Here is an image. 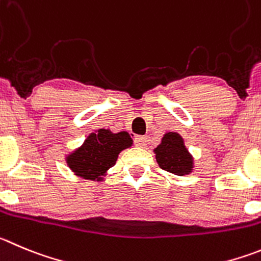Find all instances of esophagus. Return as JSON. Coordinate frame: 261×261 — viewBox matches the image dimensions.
Returning <instances> with one entry per match:
<instances>
[{
    "label": "esophagus",
    "instance_id": "esophagus-1",
    "mask_svg": "<svg viewBox=\"0 0 261 261\" xmlns=\"http://www.w3.org/2000/svg\"><path fill=\"white\" fill-rule=\"evenodd\" d=\"M148 138H145V136H135V139H134V143H135V145L136 147H140V148H143V147H145V145H147V140Z\"/></svg>",
    "mask_w": 261,
    "mask_h": 261
}]
</instances>
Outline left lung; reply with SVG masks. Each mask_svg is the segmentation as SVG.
Segmentation results:
<instances>
[{
    "label": "left lung",
    "mask_w": 261,
    "mask_h": 261,
    "mask_svg": "<svg viewBox=\"0 0 261 261\" xmlns=\"http://www.w3.org/2000/svg\"><path fill=\"white\" fill-rule=\"evenodd\" d=\"M154 153L158 166L165 171L182 176L191 174L193 170V157L177 133L165 134Z\"/></svg>",
    "instance_id": "1"
}]
</instances>
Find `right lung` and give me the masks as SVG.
<instances>
[{
  "instance_id": "add662e5",
  "label": "right lung",
  "mask_w": 261,
  "mask_h": 261,
  "mask_svg": "<svg viewBox=\"0 0 261 261\" xmlns=\"http://www.w3.org/2000/svg\"><path fill=\"white\" fill-rule=\"evenodd\" d=\"M133 145L128 133L113 134L100 128L91 133L84 144L67 155V165L77 176L100 181L111 167L116 165L118 154Z\"/></svg>"
}]
</instances>
